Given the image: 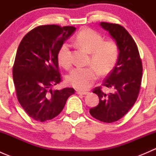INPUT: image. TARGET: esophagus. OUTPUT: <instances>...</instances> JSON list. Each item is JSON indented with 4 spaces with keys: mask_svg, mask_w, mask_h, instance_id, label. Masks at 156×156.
Listing matches in <instances>:
<instances>
[{
    "mask_svg": "<svg viewBox=\"0 0 156 156\" xmlns=\"http://www.w3.org/2000/svg\"><path fill=\"white\" fill-rule=\"evenodd\" d=\"M77 94H81V95H87L88 92L86 91H81V90H77Z\"/></svg>",
    "mask_w": 156,
    "mask_h": 156,
    "instance_id": "obj_1",
    "label": "esophagus"
}]
</instances>
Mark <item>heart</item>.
Listing matches in <instances>:
<instances>
[{
	"instance_id": "1",
	"label": "heart",
	"mask_w": 156,
	"mask_h": 156,
	"mask_svg": "<svg viewBox=\"0 0 156 156\" xmlns=\"http://www.w3.org/2000/svg\"><path fill=\"white\" fill-rule=\"evenodd\" d=\"M75 43L90 53V62L101 75L111 72L119 56V48L114 41H103V37L94 30L84 28L77 34ZM59 64L66 69L72 66L71 46L68 42L61 45L57 54ZM98 77V72L92 66L77 67L67 77L70 85L78 90H87Z\"/></svg>"
}]
</instances>
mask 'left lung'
I'll return each instance as SVG.
<instances>
[{"label": "left lung", "instance_id": "1", "mask_svg": "<svg viewBox=\"0 0 156 156\" xmlns=\"http://www.w3.org/2000/svg\"><path fill=\"white\" fill-rule=\"evenodd\" d=\"M100 25L115 41L119 53L115 66L103 83V87L113 91L106 94L100 87L94 88L93 93L98 95L100 102L90 113L100 122L112 123L122 119L134 105L140 89L143 66L137 46L125 28L103 22Z\"/></svg>", "mask_w": 156, "mask_h": 156}]
</instances>
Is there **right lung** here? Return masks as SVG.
I'll return each mask as SVG.
<instances>
[{"label":"right lung","instance_id":"add662e5","mask_svg":"<svg viewBox=\"0 0 156 156\" xmlns=\"http://www.w3.org/2000/svg\"><path fill=\"white\" fill-rule=\"evenodd\" d=\"M73 26H40L24 36L19 45L12 77L19 103L36 121L51 120L62 112L73 88L53 90L61 81L58 51L74 33Z\"/></svg>","mask_w":156,"mask_h":156}]
</instances>
